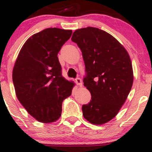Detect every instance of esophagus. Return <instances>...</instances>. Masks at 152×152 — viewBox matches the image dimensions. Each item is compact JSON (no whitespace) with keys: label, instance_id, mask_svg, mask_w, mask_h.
<instances>
[{"label":"esophagus","instance_id":"1","mask_svg":"<svg viewBox=\"0 0 152 152\" xmlns=\"http://www.w3.org/2000/svg\"><path fill=\"white\" fill-rule=\"evenodd\" d=\"M75 83L77 85L79 86H82V81H81L80 78H77L75 80Z\"/></svg>","mask_w":152,"mask_h":152}]
</instances>
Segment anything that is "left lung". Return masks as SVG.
Segmentation results:
<instances>
[{"mask_svg":"<svg viewBox=\"0 0 152 152\" xmlns=\"http://www.w3.org/2000/svg\"><path fill=\"white\" fill-rule=\"evenodd\" d=\"M71 40L82 53L86 72L83 85L92 96L83 105V116L92 124H104L116 116L131 91L130 58L117 39L98 28L77 29Z\"/></svg>","mask_w":152,"mask_h":152,"instance_id":"obj_1","label":"left lung"}]
</instances>
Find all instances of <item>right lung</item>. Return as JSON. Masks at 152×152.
I'll return each mask as SVG.
<instances>
[{"label": "right lung", "mask_w": 152, "mask_h": 152, "mask_svg": "<svg viewBox=\"0 0 152 152\" xmlns=\"http://www.w3.org/2000/svg\"><path fill=\"white\" fill-rule=\"evenodd\" d=\"M72 30L48 28L33 35L22 47L12 78L22 105L39 122H55L60 117L61 104L75 86L61 75L58 53L71 38Z\"/></svg>", "instance_id": "add662e5"}]
</instances>
